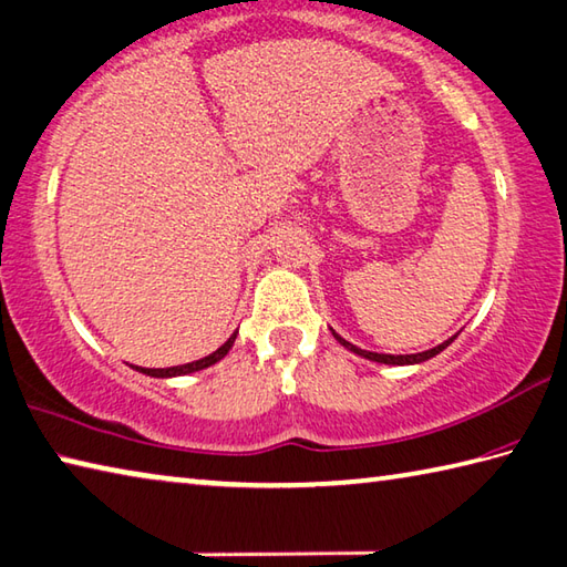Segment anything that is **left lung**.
Listing matches in <instances>:
<instances>
[{"label":"left lung","instance_id":"left-lung-1","mask_svg":"<svg viewBox=\"0 0 567 567\" xmlns=\"http://www.w3.org/2000/svg\"><path fill=\"white\" fill-rule=\"evenodd\" d=\"M330 333H333V338L338 340V343L343 346V348H348L350 352H355V355L365 358V360H372V362H382V365H420V362L430 360V358H434V355H440V352H442L446 346H452L454 338H456V336H454V338H450V340H444V343H440L436 348L414 352V355H388V352H372V350H362V348H358V346L348 343V340L340 338L333 328H330Z\"/></svg>","mask_w":567,"mask_h":567}]
</instances>
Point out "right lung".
<instances>
[{
  "label": "right lung",
  "mask_w": 567,
  "mask_h": 567,
  "mask_svg": "<svg viewBox=\"0 0 567 567\" xmlns=\"http://www.w3.org/2000/svg\"><path fill=\"white\" fill-rule=\"evenodd\" d=\"M234 340H237V330L229 336V340L224 346H219L215 352H209L207 358H199L195 362H185V365H175V368H135L137 372H143V375H151V378H179V375H189V372H197V370H205L209 365H215V362H219L227 352L231 350Z\"/></svg>",
  "instance_id": "right-lung-1"
}]
</instances>
